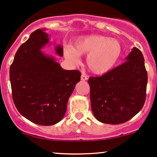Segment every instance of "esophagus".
<instances>
[{"label":"esophagus","instance_id":"obj_1","mask_svg":"<svg viewBox=\"0 0 157 157\" xmlns=\"http://www.w3.org/2000/svg\"><path fill=\"white\" fill-rule=\"evenodd\" d=\"M88 80L87 76H86V75H81V80L85 81V80Z\"/></svg>","mask_w":157,"mask_h":157}]
</instances>
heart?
Here are the masks:
<instances>
[{"mask_svg":"<svg viewBox=\"0 0 157 157\" xmlns=\"http://www.w3.org/2000/svg\"><path fill=\"white\" fill-rule=\"evenodd\" d=\"M122 52V46L116 39L100 35L79 37L71 46L64 48V56L70 63L78 64L80 55H87L86 64L95 75L107 73L117 63Z\"/></svg>","mask_w":157,"mask_h":157,"instance_id":"heart-1","label":"heart"}]
</instances>
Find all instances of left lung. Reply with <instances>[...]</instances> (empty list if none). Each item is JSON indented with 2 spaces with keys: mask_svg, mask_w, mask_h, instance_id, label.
<instances>
[{
  "mask_svg": "<svg viewBox=\"0 0 157 157\" xmlns=\"http://www.w3.org/2000/svg\"><path fill=\"white\" fill-rule=\"evenodd\" d=\"M95 118L102 123L128 121L140 111L146 97L147 75L141 51L134 47L121 66L89 79Z\"/></svg>",
  "mask_w": 157,
  "mask_h": 157,
  "instance_id": "1",
  "label": "left lung"
}]
</instances>
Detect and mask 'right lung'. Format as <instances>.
Segmentation results:
<instances>
[{
    "instance_id": "right-lung-1",
    "label": "right lung",
    "mask_w": 157,
    "mask_h": 157,
    "mask_svg": "<svg viewBox=\"0 0 157 157\" xmlns=\"http://www.w3.org/2000/svg\"><path fill=\"white\" fill-rule=\"evenodd\" d=\"M39 29L20 46L10 66V78L14 103L20 113L40 125H52L63 118L68 98L80 80L78 70H65L54 56L41 51L49 36ZM57 55L63 48L55 45Z\"/></svg>"
}]
</instances>
